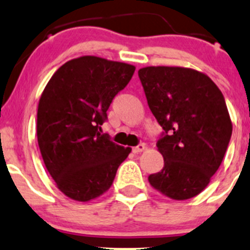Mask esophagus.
<instances>
[{"label":"esophagus","instance_id":"obj_1","mask_svg":"<svg viewBox=\"0 0 250 250\" xmlns=\"http://www.w3.org/2000/svg\"><path fill=\"white\" fill-rule=\"evenodd\" d=\"M145 148H146L145 144H139V145H138V146L133 147V152H134V153H140V152H143V151H145Z\"/></svg>","mask_w":250,"mask_h":250}]
</instances>
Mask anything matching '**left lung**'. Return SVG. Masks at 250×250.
Here are the masks:
<instances>
[{
    "label": "left lung",
    "mask_w": 250,
    "mask_h": 250,
    "mask_svg": "<svg viewBox=\"0 0 250 250\" xmlns=\"http://www.w3.org/2000/svg\"><path fill=\"white\" fill-rule=\"evenodd\" d=\"M138 74L165 130L157 141L165 167L148 183L172 200L195 197L220 167L232 134L223 93L206 74L188 67L146 66Z\"/></svg>",
    "instance_id": "8db88e82"
}]
</instances>
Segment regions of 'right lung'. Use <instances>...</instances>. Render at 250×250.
Listing matches in <instances>:
<instances>
[{"mask_svg":"<svg viewBox=\"0 0 250 250\" xmlns=\"http://www.w3.org/2000/svg\"><path fill=\"white\" fill-rule=\"evenodd\" d=\"M135 66L94 55L69 60L54 72L37 109V141L48 173L69 198L88 202L106 192L132 148L102 134L111 102Z\"/></svg>","mask_w":250,"mask_h":250,"instance_id":"obj_1","label":"right lung"}]
</instances>
